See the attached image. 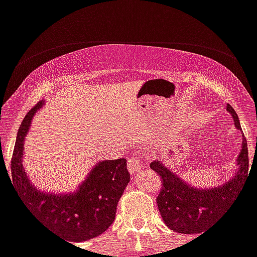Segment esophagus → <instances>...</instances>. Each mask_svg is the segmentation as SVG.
<instances>
[{
  "label": "esophagus",
  "mask_w": 257,
  "mask_h": 257,
  "mask_svg": "<svg viewBox=\"0 0 257 257\" xmlns=\"http://www.w3.org/2000/svg\"><path fill=\"white\" fill-rule=\"evenodd\" d=\"M142 168V158L137 154H133L132 158L128 162V169L131 172V175H137L138 172Z\"/></svg>",
  "instance_id": "obj_1"
}]
</instances>
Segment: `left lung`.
I'll list each match as a JSON object with an SVG mask.
<instances>
[{
	"instance_id": "8db88e82",
	"label": "left lung",
	"mask_w": 257,
	"mask_h": 257,
	"mask_svg": "<svg viewBox=\"0 0 257 257\" xmlns=\"http://www.w3.org/2000/svg\"><path fill=\"white\" fill-rule=\"evenodd\" d=\"M226 110L233 117L234 126L242 132L233 107L227 104ZM236 166L235 175L221 186L199 189L182 181L160 160H154L150 168L162 177V190L156 198V203L167 226L182 234H202L207 225L221 217L224 209L238 196L243 182L249 175L248 150L244 136H242V149L236 159Z\"/></svg>"
}]
</instances>
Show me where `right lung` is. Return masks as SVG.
<instances>
[{
    "label": "right lung",
    "instance_id": "obj_1",
    "mask_svg": "<svg viewBox=\"0 0 257 257\" xmlns=\"http://www.w3.org/2000/svg\"><path fill=\"white\" fill-rule=\"evenodd\" d=\"M42 106L44 101H40L31 108L18 131L11 158L13 184L37 220L48 225L55 235L68 243L91 239L106 231L115 220L117 202L131 180L126 160L98 162L73 193L40 191L24 171L23 158L24 138L30 131L33 116Z\"/></svg>",
    "mask_w": 257,
    "mask_h": 257
}]
</instances>
